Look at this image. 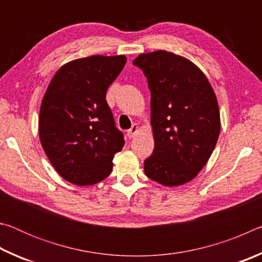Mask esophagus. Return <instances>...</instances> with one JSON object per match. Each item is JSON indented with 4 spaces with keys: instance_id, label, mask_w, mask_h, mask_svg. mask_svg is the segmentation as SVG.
I'll use <instances>...</instances> for the list:
<instances>
[{
    "instance_id": "obj_1",
    "label": "esophagus",
    "mask_w": 262,
    "mask_h": 262,
    "mask_svg": "<svg viewBox=\"0 0 262 262\" xmlns=\"http://www.w3.org/2000/svg\"><path fill=\"white\" fill-rule=\"evenodd\" d=\"M137 133H139V126L133 125L130 129L127 130V136L129 137V139H133V137H134Z\"/></svg>"
}]
</instances>
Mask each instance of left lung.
<instances>
[{"mask_svg":"<svg viewBox=\"0 0 262 262\" xmlns=\"http://www.w3.org/2000/svg\"><path fill=\"white\" fill-rule=\"evenodd\" d=\"M151 92L155 148L144 161V173L164 186H180L198 176L219 140L220 110L209 81L192 61L174 53L140 54Z\"/></svg>","mask_w":262,"mask_h":262,"instance_id":"1","label":"left lung"}]
</instances>
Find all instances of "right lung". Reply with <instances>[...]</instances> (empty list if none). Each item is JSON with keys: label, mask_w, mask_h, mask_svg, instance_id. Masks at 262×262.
I'll return each instance as SVG.
<instances>
[{"label": "right lung", "mask_w": 262, "mask_h": 262, "mask_svg": "<svg viewBox=\"0 0 262 262\" xmlns=\"http://www.w3.org/2000/svg\"><path fill=\"white\" fill-rule=\"evenodd\" d=\"M125 55H92L62 66L43 96L39 137L57 173L86 186L112 172L125 140L115 127L106 91L126 64Z\"/></svg>", "instance_id": "right-lung-1"}]
</instances>
